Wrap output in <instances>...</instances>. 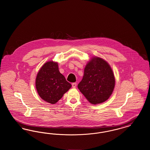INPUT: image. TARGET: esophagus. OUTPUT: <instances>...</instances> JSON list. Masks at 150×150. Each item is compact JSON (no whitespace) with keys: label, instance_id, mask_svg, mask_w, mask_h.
Returning a JSON list of instances; mask_svg holds the SVG:
<instances>
[{"label":"esophagus","instance_id":"obj_1","mask_svg":"<svg viewBox=\"0 0 150 150\" xmlns=\"http://www.w3.org/2000/svg\"><path fill=\"white\" fill-rule=\"evenodd\" d=\"M76 83H73L72 84V88H75V87H76Z\"/></svg>","mask_w":150,"mask_h":150}]
</instances>
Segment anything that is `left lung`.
<instances>
[{"label": "left lung", "instance_id": "8db88e82", "mask_svg": "<svg viewBox=\"0 0 150 150\" xmlns=\"http://www.w3.org/2000/svg\"><path fill=\"white\" fill-rule=\"evenodd\" d=\"M115 86L113 71L107 61L93 57L87 62L79 89L91 103L97 105L107 100Z\"/></svg>", "mask_w": 150, "mask_h": 150}]
</instances>
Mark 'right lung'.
I'll use <instances>...</instances> for the list:
<instances>
[{
  "mask_svg": "<svg viewBox=\"0 0 150 150\" xmlns=\"http://www.w3.org/2000/svg\"><path fill=\"white\" fill-rule=\"evenodd\" d=\"M37 92L42 100L55 104L71 87L64 76L60 73L58 62H45L37 74L35 79Z\"/></svg>",
  "mask_w": 150,
  "mask_h": 150,
  "instance_id": "obj_1",
  "label": "right lung"
}]
</instances>
